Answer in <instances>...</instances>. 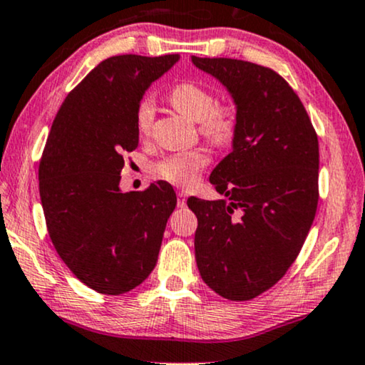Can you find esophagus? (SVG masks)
I'll list each match as a JSON object with an SVG mask.
<instances>
[{"instance_id": "esophagus-1", "label": "esophagus", "mask_w": 365, "mask_h": 365, "mask_svg": "<svg viewBox=\"0 0 365 365\" xmlns=\"http://www.w3.org/2000/svg\"><path fill=\"white\" fill-rule=\"evenodd\" d=\"M178 206L179 207L186 206V194L184 192H178Z\"/></svg>"}]
</instances>
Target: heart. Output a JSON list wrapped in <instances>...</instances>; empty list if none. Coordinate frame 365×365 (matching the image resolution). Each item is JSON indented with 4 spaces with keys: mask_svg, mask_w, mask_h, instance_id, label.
<instances>
[{
    "mask_svg": "<svg viewBox=\"0 0 365 365\" xmlns=\"http://www.w3.org/2000/svg\"><path fill=\"white\" fill-rule=\"evenodd\" d=\"M169 102L189 119L197 122L200 132L212 145L223 148L231 144L240 132V108L233 102L217 103L216 93L210 87L194 80H184L174 85L169 92ZM155 106L153 98H140L135 107V129L140 137H149L153 132ZM210 163L205 149H192L178 153L159 160L154 171L164 181L176 186H189L197 179L201 169Z\"/></svg>",
    "mask_w": 365,
    "mask_h": 365,
    "instance_id": "b5f03b06",
    "label": "heart"
}]
</instances>
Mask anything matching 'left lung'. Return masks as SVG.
<instances>
[{"label":"left lung","mask_w":365,"mask_h":365,"mask_svg":"<svg viewBox=\"0 0 365 365\" xmlns=\"http://www.w3.org/2000/svg\"><path fill=\"white\" fill-rule=\"evenodd\" d=\"M240 108L233 150L210 181L226 200L189 197L196 262L217 295L246 302L288 272L319 205V139L304 103L275 70L236 58H200Z\"/></svg>","instance_id":"obj_1"}]
</instances>
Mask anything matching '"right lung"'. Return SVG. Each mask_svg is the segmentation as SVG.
<instances>
[{
  "mask_svg": "<svg viewBox=\"0 0 365 365\" xmlns=\"http://www.w3.org/2000/svg\"><path fill=\"white\" fill-rule=\"evenodd\" d=\"M179 60L117 55L103 60L56 112L38 168L46 230L58 257L88 288L120 295L158 263L176 192L158 181L122 192L125 154L139 144L135 107Z\"/></svg>",
  "mask_w": 365,
  "mask_h": 365,
  "instance_id": "add662e5",
  "label": "right lung"
}]
</instances>
